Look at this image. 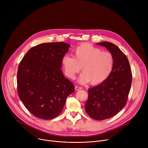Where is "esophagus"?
I'll use <instances>...</instances> for the list:
<instances>
[{
	"mask_svg": "<svg viewBox=\"0 0 148 148\" xmlns=\"http://www.w3.org/2000/svg\"><path fill=\"white\" fill-rule=\"evenodd\" d=\"M81 89H82V87H79V86H75V90H81Z\"/></svg>",
	"mask_w": 148,
	"mask_h": 148,
	"instance_id": "obj_1",
	"label": "esophagus"
}]
</instances>
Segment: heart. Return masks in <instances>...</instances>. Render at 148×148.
<instances>
[{"mask_svg":"<svg viewBox=\"0 0 148 148\" xmlns=\"http://www.w3.org/2000/svg\"><path fill=\"white\" fill-rule=\"evenodd\" d=\"M73 57L66 55L62 58L61 64L65 74L74 79L80 71H83L78 82L86 84L91 82L98 85L106 80L112 73L114 59L108 51L101 50L88 43L77 46L73 51Z\"/></svg>","mask_w":148,"mask_h":148,"instance_id":"b5f03b06","label":"heart"}]
</instances>
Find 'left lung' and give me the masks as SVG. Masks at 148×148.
<instances>
[{"mask_svg":"<svg viewBox=\"0 0 148 148\" xmlns=\"http://www.w3.org/2000/svg\"><path fill=\"white\" fill-rule=\"evenodd\" d=\"M112 54L114 67L109 77L88 90L85 109L92 118L101 121L116 115L125 107L132 84V72L125 54L114 44L108 41L97 43Z\"/></svg>","mask_w":148,"mask_h":148,"instance_id":"obj_1","label":"left lung"}]
</instances>
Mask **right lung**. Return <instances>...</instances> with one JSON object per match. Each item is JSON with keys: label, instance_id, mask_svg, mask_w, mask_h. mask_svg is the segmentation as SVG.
I'll list each match as a JSON object with an SVG mask.
<instances>
[{"label": "right lung", "instance_id": "1", "mask_svg": "<svg viewBox=\"0 0 148 148\" xmlns=\"http://www.w3.org/2000/svg\"><path fill=\"white\" fill-rule=\"evenodd\" d=\"M70 45L64 42L43 43L30 49L21 61L17 75L18 97L34 116L51 119L62 111L73 83L61 68Z\"/></svg>", "mask_w": 148, "mask_h": 148}]
</instances>
